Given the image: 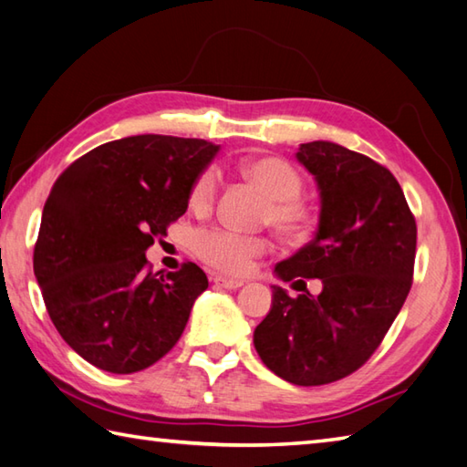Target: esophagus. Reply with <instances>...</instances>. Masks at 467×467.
Masks as SVG:
<instances>
[{"label":"esophagus","mask_w":467,"mask_h":467,"mask_svg":"<svg viewBox=\"0 0 467 467\" xmlns=\"http://www.w3.org/2000/svg\"><path fill=\"white\" fill-rule=\"evenodd\" d=\"M214 283H216V285L224 287V289H239V287L244 285V283L239 281V279H228V277H223V275H216Z\"/></svg>","instance_id":"34e87169"}]
</instances>
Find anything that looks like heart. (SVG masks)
<instances>
[{
  "mask_svg": "<svg viewBox=\"0 0 467 467\" xmlns=\"http://www.w3.org/2000/svg\"><path fill=\"white\" fill-rule=\"evenodd\" d=\"M239 171L269 198L263 210V221L285 239H304L314 224V214L312 208L299 198L304 182L296 168L281 158L261 155L241 161ZM216 188L214 170H204L192 184L190 206L196 213H208L216 200ZM267 249L269 243L263 236L233 233L226 228H210L196 236L198 257L226 275H243Z\"/></svg>",
  "mask_w": 467,
  "mask_h": 467,
  "instance_id": "b5f03b06",
  "label": "heart"
}]
</instances>
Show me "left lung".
<instances>
[{"mask_svg":"<svg viewBox=\"0 0 467 467\" xmlns=\"http://www.w3.org/2000/svg\"><path fill=\"white\" fill-rule=\"evenodd\" d=\"M296 160L316 180L317 231L277 263L275 275L319 279L322 291L289 297L271 285V309L253 342L277 377L317 387L360 368L395 322L413 279L417 226L395 176L367 155L312 141Z\"/></svg>","mask_w":467,"mask_h":467,"instance_id":"1","label":"left lung"}]
</instances>
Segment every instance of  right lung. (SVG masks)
Here are the masks:
<instances>
[{
    "label": "right lung",
    "mask_w": 467,
    "mask_h": 467,
    "mask_svg": "<svg viewBox=\"0 0 467 467\" xmlns=\"http://www.w3.org/2000/svg\"><path fill=\"white\" fill-rule=\"evenodd\" d=\"M218 150L186 137H123L82 155L54 184L34 275L58 334L93 367L140 372L180 340L208 279L194 263L153 275L145 251L186 213Z\"/></svg>",
    "instance_id": "obj_1"
}]
</instances>
